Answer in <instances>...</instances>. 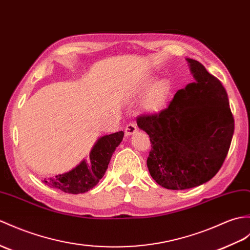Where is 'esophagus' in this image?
<instances>
[{
  "label": "esophagus",
  "instance_id": "34e87169",
  "mask_svg": "<svg viewBox=\"0 0 250 250\" xmlns=\"http://www.w3.org/2000/svg\"><path fill=\"white\" fill-rule=\"evenodd\" d=\"M137 131V126L134 123H129L125 125V133L126 136L134 134V133Z\"/></svg>",
  "mask_w": 250,
  "mask_h": 250
}]
</instances>
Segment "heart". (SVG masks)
I'll return each mask as SVG.
<instances>
[{
	"label": "heart",
	"instance_id": "obj_1",
	"mask_svg": "<svg viewBox=\"0 0 250 250\" xmlns=\"http://www.w3.org/2000/svg\"><path fill=\"white\" fill-rule=\"evenodd\" d=\"M152 80H148L142 86L143 90L148 89L151 85ZM150 87V86H149ZM171 85L167 80H160L154 83L147 91L142 102L143 108L149 113H156L163 108L170 97Z\"/></svg>",
	"mask_w": 250,
	"mask_h": 250
}]
</instances>
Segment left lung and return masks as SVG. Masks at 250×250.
I'll list each match as a JSON object with an SVG mask.
<instances>
[{
    "label": "left lung",
    "instance_id": "1",
    "mask_svg": "<svg viewBox=\"0 0 250 250\" xmlns=\"http://www.w3.org/2000/svg\"><path fill=\"white\" fill-rule=\"evenodd\" d=\"M187 61L194 82L178 90L167 108L136 120L151 142L150 175L167 189H188L210 181L224 164L234 132L223 84L199 62Z\"/></svg>",
    "mask_w": 250,
    "mask_h": 250
}]
</instances>
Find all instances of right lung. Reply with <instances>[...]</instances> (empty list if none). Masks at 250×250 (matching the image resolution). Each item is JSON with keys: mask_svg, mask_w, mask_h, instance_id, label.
Wrapping results in <instances>:
<instances>
[{"mask_svg": "<svg viewBox=\"0 0 250 250\" xmlns=\"http://www.w3.org/2000/svg\"><path fill=\"white\" fill-rule=\"evenodd\" d=\"M123 131L100 137L89 153V159L62 175L44 179L43 182L50 188H59L68 194H83L98 184L105 173L116 147L124 138Z\"/></svg>", "mask_w": 250, "mask_h": 250, "instance_id": "1", "label": "right lung"}]
</instances>
